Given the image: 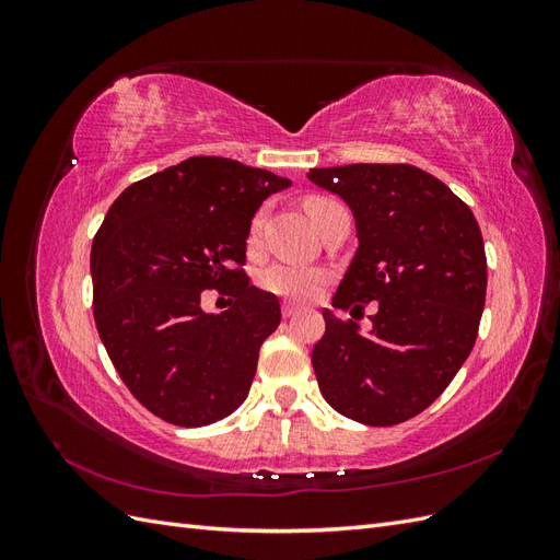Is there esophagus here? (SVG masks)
<instances>
[{"label":"esophagus","mask_w":560,"mask_h":560,"mask_svg":"<svg viewBox=\"0 0 560 560\" xmlns=\"http://www.w3.org/2000/svg\"><path fill=\"white\" fill-rule=\"evenodd\" d=\"M299 313L296 306H292V303H282V317H294Z\"/></svg>","instance_id":"1"}]
</instances>
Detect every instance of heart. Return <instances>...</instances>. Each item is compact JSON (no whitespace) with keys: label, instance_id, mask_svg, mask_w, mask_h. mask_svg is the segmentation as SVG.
I'll return each mask as SVG.
<instances>
[{"label":"heart","instance_id":"b5f03b06","mask_svg":"<svg viewBox=\"0 0 560 560\" xmlns=\"http://www.w3.org/2000/svg\"><path fill=\"white\" fill-rule=\"evenodd\" d=\"M331 202L334 200H329V198H308L306 200V210L313 217V222L322 210L331 206ZM261 226H264V212H257L249 222V233H247L249 243H257ZM259 282L266 292L276 294V296L292 299V301H306L319 290V284L325 282V270H319L315 266L278 261L264 270V273L259 276Z\"/></svg>","mask_w":560,"mask_h":560}]
</instances>
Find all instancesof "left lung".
<instances>
[{
  "label": "left lung",
  "mask_w": 560,
  "mask_h": 560,
  "mask_svg": "<svg viewBox=\"0 0 560 560\" xmlns=\"http://www.w3.org/2000/svg\"><path fill=\"white\" fill-rule=\"evenodd\" d=\"M311 182L341 196L360 247L331 299L376 301L369 334L325 311L313 348L319 393L338 413L387 428L425 411L477 341L486 249L471 210L444 182L406 163L315 167Z\"/></svg>",
  "instance_id": "obj_1"
}]
</instances>
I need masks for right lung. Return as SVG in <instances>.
<instances>
[{
    "label": "right lung",
    "mask_w": 560,
    "mask_h": 560,
    "mask_svg": "<svg viewBox=\"0 0 560 560\" xmlns=\"http://www.w3.org/2000/svg\"><path fill=\"white\" fill-rule=\"evenodd\" d=\"M292 182L231 159L194 156L130 184L91 249L93 315L109 360L144 409L210 425L245 401L259 348L280 325L273 294L245 276L261 200ZM232 296L210 316L199 294Z\"/></svg>",
    "instance_id": "add662e5"
}]
</instances>
